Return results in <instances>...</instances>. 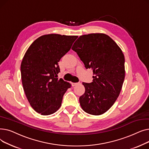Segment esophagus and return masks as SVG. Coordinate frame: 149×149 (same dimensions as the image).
Masks as SVG:
<instances>
[{"mask_svg":"<svg viewBox=\"0 0 149 149\" xmlns=\"http://www.w3.org/2000/svg\"><path fill=\"white\" fill-rule=\"evenodd\" d=\"M78 84H79V83H72V86H75L77 85Z\"/></svg>","mask_w":149,"mask_h":149,"instance_id":"34e87169","label":"esophagus"}]
</instances>
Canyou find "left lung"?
Segmentation results:
<instances>
[{
	"label": "left lung",
	"instance_id": "left-lung-1",
	"mask_svg": "<svg viewBox=\"0 0 149 149\" xmlns=\"http://www.w3.org/2000/svg\"><path fill=\"white\" fill-rule=\"evenodd\" d=\"M72 49L93 73L92 82H83L85 92L79 98L81 107L89 114H103L112 106L121 90L125 77L123 53L110 37L99 33L80 36Z\"/></svg>",
	"mask_w": 149,
	"mask_h": 149
}]
</instances>
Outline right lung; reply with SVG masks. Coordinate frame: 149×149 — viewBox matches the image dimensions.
<instances>
[{"label":"right lung","mask_w":149,"mask_h":149,"mask_svg":"<svg viewBox=\"0 0 149 149\" xmlns=\"http://www.w3.org/2000/svg\"><path fill=\"white\" fill-rule=\"evenodd\" d=\"M77 37L54 34L42 36L26 52L20 67L22 84L29 103L37 112L51 115L61 106L70 84L58 79V63Z\"/></svg>","instance_id":"right-lung-1"}]
</instances>
